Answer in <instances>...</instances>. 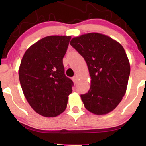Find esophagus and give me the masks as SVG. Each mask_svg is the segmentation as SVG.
Masks as SVG:
<instances>
[{
	"label": "esophagus",
	"mask_w": 146,
	"mask_h": 146,
	"mask_svg": "<svg viewBox=\"0 0 146 146\" xmlns=\"http://www.w3.org/2000/svg\"><path fill=\"white\" fill-rule=\"evenodd\" d=\"M72 80H73L74 82L76 84V83L77 82V81H78V77L77 76H74L72 78Z\"/></svg>",
	"instance_id": "esophagus-1"
}]
</instances>
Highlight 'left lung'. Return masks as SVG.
<instances>
[{
    "instance_id": "8db88e82",
    "label": "left lung",
    "mask_w": 146,
    "mask_h": 146,
    "mask_svg": "<svg viewBox=\"0 0 146 146\" xmlns=\"http://www.w3.org/2000/svg\"><path fill=\"white\" fill-rule=\"evenodd\" d=\"M70 44L84 58L90 75V90L80 96L85 108L96 115L111 112L126 92L130 64L124 48L98 33L74 37Z\"/></svg>"
}]
</instances>
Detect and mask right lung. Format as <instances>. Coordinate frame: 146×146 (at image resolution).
Segmentation results:
<instances>
[{"label": "right lung", "mask_w": 146, "mask_h": 146, "mask_svg": "<svg viewBox=\"0 0 146 146\" xmlns=\"http://www.w3.org/2000/svg\"><path fill=\"white\" fill-rule=\"evenodd\" d=\"M70 36H49L31 46L19 69L23 94L32 108L47 117L64 112L72 81L64 74L62 59Z\"/></svg>", "instance_id": "right-lung-1"}]
</instances>
